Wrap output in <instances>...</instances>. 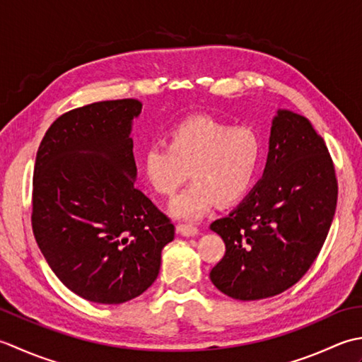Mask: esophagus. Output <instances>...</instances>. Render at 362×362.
<instances>
[{
  "label": "esophagus",
  "instance_id": "34e87169",
  "mask_svg": "<svg viewBox=\"0 0 362 362\" xmlns=\"http://www.w3.org/2000/svg\"><path fill=\"white\" fill-rule=\"evenodd\" d=\"M178 231L186 235V238H192V235H198V228L194 225H178Z\"/></svg>",
  "mask_w": 362,
  "mask_h": 362
}]
</instances>
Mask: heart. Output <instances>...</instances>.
Listing matches in <instances>:
<instances>
[{
    "label": "heart",
    "instance_id": "1",
    "mask_svg": "<svg viewBox=\"0 0 362 362\" xmlns=\"http://www.w3.org/2000/svg\"><path fill=\"white\" fill-rule=\"evenodd\" d=\"M261 142L253 129L231 128L211 117H190L165 134V145L150 144L139 167L148 187L172 197L187 176L192 182L172 202L175 218L198 220L218 202L240 200L256 178Z\"/></svg>",
    "mask_w": 362,
    "mask_h": 362
}]
</instances>
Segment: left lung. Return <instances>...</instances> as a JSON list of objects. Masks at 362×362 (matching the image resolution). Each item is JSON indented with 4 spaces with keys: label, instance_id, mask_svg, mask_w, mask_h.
<instances>
[{
    "label": "left lung",
    "instance_id": "obj_1",
    "mask_svg": "<svg viewBox=\"0 0 362 362\" xmlns=\"http://www.w3.org/2000/svg\"><path fill=\"white\" fill-rule=\"evenodd\" d=\"M337 181L323 139L306 117L278 109L262 178L211 230L226 252L211 281L235 300L274 297L303 276L333 222Z\"/></svg>",
    "mask_w": 362,
    "mask_h": 362
}]
</instances>
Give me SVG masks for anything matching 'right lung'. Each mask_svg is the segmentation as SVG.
Instances as JSON below:
<instances>
[{
	"mask_svg": "<svg viewBox=\"0 0 362 362\" xmlns=\"http://www.w3.org/2000/svg\"><path fill=\"white\" fill-rule=\"evenodd\" d=\"M139 100L93 103L64 114L34 165L33 231L51 270L81 298L120 305L144 293L175 226L134 187L132 122Z\"/></svg>",
	"mask_w": 362,
	"mask_h": 362,
	"instance_id": "1",
	"label": "right lung"
}]
</instances>
